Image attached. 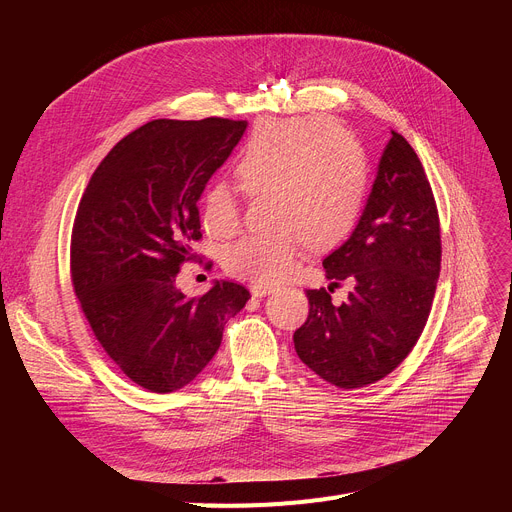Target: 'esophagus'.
I'll list each match as a JSON object with an SVG mask.
<instances>
[{"mask_svg":"<svg viewBox=\"0 0 512 512\" xmlns=\"http://www.w3.org/2000/svg\"><path fill=\"white\" fill-rule=\"evenodd\" d=\"M274 292V286H265V284H251V294L257 299L267 297V294Z\"/></svg>","mask_w":512,"mask_h":512,"instance_id":"1","label":"esophagus"}]
</instances>
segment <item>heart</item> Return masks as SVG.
I'll return each mask as SVG.
<instances>
[{
  "instance_id": "1",
  "label": "heart",
  "mask_w": 512,
  "mask_h": 512,
  "mask_svg": "<svg viewBox=\"0 0 512 512\" xmlns=\"http://www.w3.org/2000/svg\"><path fill=\"white\" fill-rule=\"evenodd\" d=\"M236 176L251 197L274 195L270 234H249L224 255L232 276L274 284L292 272L305 242L330 247L353 228L367 184L363 147L324 118L270 120L255 128ZM211 236H230L240 224L238 201L222 182L209 186L201 207Z\"/></svg>"
}]
</instances>
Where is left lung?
<instances>
[{
  "label": "left lung",
  "instance_id": "obj_1",
  "mask_svg": "<svg viewBox=\"0 0 512 512\" xmlns=\"http://www.w3.org/2000/svg\"><path fill=\"white\" fill-rule=\"evenodd\" d=\"M440 261L432 186L413 147L392 130L359 224L324 259L328 280L353 288L340 305L326 288L307 290L309 317L294 332L299 359L344 390L386 378L425 328Z\"/></svg>",
  "mask_w": 512,
  "mask_h": 512
}]
</instances>
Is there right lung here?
Masks as SVG:
<instances>
[{"label": "right lung", "mask_w": 512, "mask_h": 512, "mask_svg": "<svg viewBox=\"0 0 512 512\" xmlns=\"http://www.w3.org/2000/svg\"><path fill=\"white\" fill-rule=\"evenodd\" d=\"M245 130L224 118L147 122L105 155L80 199L70 245L80 309L107 357L149 392L191 384L251 299L226 280L193 299L176 286L201 238L197 201Z\"/></svg>", "instance_id": "right-lung-1"}]
</instances>
